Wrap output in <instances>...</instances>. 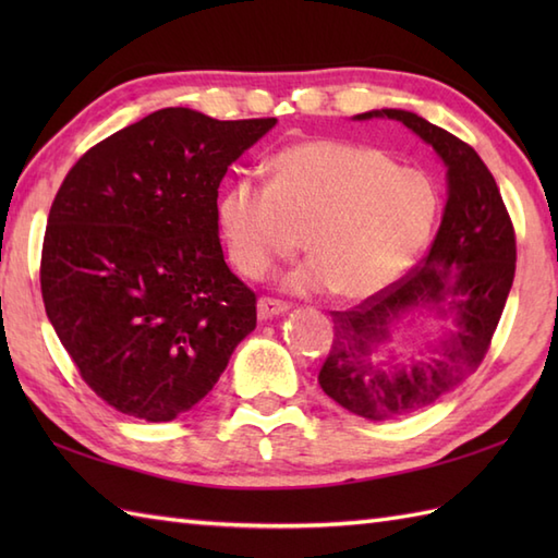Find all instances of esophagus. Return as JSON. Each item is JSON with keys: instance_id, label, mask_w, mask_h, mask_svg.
Masks as SVG:
<instances>
[{"instance_id": "34e87169", "label": "esophagus", "mask_w": 558, "mask_h": 558, "mask_svg": "<svg viewBox=\"0 0 558 558\" xmlns=\"http://www.w3.org/2000/svg\"><path fill=\"white\" fill-rule=\"evenodd\" d=\"M256 306H258V318H260V322H266V318H272V316L286 314L290 310L288 302H280V300H272V298H260Z\"/></svg>"}]
</instances>
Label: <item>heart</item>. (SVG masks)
Returning a JSON list of instances; mask_svg holds the SVG:
<instances>
[{"label": "heart", "instance_id": "1", "mask_svg": "<svg viewBox=\"0 0 558 558\" xmlns=\"http://www.w3.org/2000/svg\"><path fill=\"white\" fill-rule=\"evenodd\" d=\"M438 196L422 170L384 150L340 138H304L270 160V182L236 177L218 201L234 268L264 278L304 246L312 258L290 272L294 292L333 290L369 300L405 272L429 240Z\"/></svg>", "mask_w": 558, "mask_h": 558}]
</instances>
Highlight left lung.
Here are the masks:
<instances>
[{"label": "left lung", "mask_w": 558, "mask_h": 558, "mask_svg": "<svg viewBox=\"0 0 558 558\" xmlns=\"http://www.w3.org/2000/svg\"><path fill=\"white\" fill-rule=\"evenodd\" d=\"M388 117L432 144L448 168V201L429 254L388 290L333 316V342L318 372L324 393L366 420H398L448 393L489 352L515 276V230L494 174L465 141L405 110ZM429 305L454 316L457 330L430 357L410 367L383 360L392 330L410 311Z\"/></svg>", "instance_id": "8db88e82"}]
</instances>
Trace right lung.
Wrapping results in <instances>:
<instances>
[{
    "instance_id": "right-lung-1",
    "label": "right lung",
    "mask_w": 558,
    "mask_h": 558,
    "mask_svg": "<svg viewBox=\"0 0 558 558\" xmlns=\"http://www.w3.org/2000/svg\"><path fill=\"white\" fill-rule=\"evenodd\" d=\"M272 126L165 108L88 148L59 186L45 312L86 386L129 417L192 410L256 328V294L222 256L218 186Z\"/></svg>"
}]
</instances>
